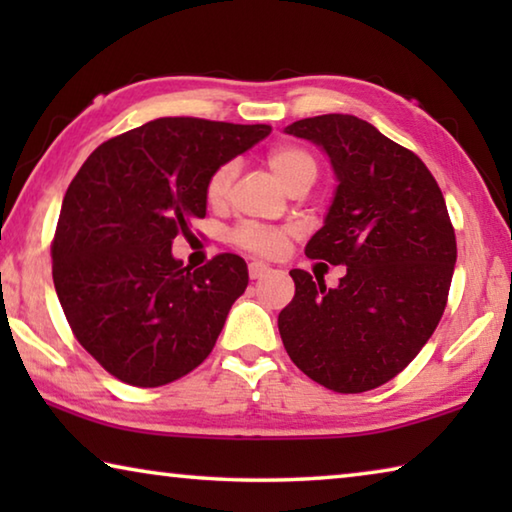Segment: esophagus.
I'll list each match as a JSON object with an SVG mask.
<instances>
[{
    "instance_id": "esophagus-1",
    "label": "esophagus",
    "mask_w": 512,
    "mask_h": 512,
    "mask_svg": "<svg viewBox=\"0 0 512 512\" xmlns=\"http://www.w3.org/2000/svg\"><path fill=\"white\" fill-rule=\"evenodd\" d=\"M268 271H271V266L264 264V262H250L248 264V273L253 280H259V277H264Z\"/></svg>"
}]
</instances>
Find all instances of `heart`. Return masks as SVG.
Masks as SVG:
<instances>
[{
    "label": "heart",
    "instance_id": "heart-1",
    "mask_svg": "<svg viewBox=\"0 0 512 512\" xmlns=\"http://www.w3.org/2000/svg\"><path fill=\"white\" fill-rule=\"evenodd\" d=\"M268 167L275 173L284 187H289L300 176H316V160L305 149L298 146H277L268 153ZM232 178H235V164L225 162L212 171L205 185V198L210 205H221L230 194ZM235 239L241 246L262 255L280 253L287 244V232L280 228H262V225H241Z\"/></svg>",
    "mask_w": 512,
    "mask_h": 512
}]
</instances>
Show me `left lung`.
<instances>
[{
  "instance_id": "1",
  "label": "left lung",
  "mask_w": 512,
  "mask_h": 512,
  "mask_svg": "<svg viewBox=\"0 0 512 512\" xmlns=\"http://www.w3.org/2000/svg\"><path fill=\"white\" fill-rule=\"evenodd\" d=\"M284 133L320 146L336 178L305 255L348 273L327 289L293 268L282 343L329 391H372L409 366L445 311L456 237L443 192L418 155L354 115L300 119Z\"/></svg>"
}]
</instances>
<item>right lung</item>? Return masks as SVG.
<instances>
[{"instance_id":"right-lung-1","label":"right lung","mask_w":512,"mask_h":512,"mask_svg":"<svg viewBox=\"0 0 512 512\" xmlns=\"http://www.w3.org/2000/svg\"><path fill=\"white\" fill-rule=\"evenodd\" d=\"M268 133L266 124L162 117L83 162L60 207L51 273L74 336L110 375L164 386L212 352L248 266L223 253L192 271L171 244L205 216L212 171Z\"/></svg>"}]
</instances>
